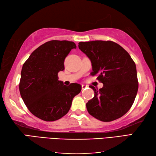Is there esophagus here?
<instances>
[{
	"label": "esophagus",
	"instance_id": "esophagus-1",
	"mask_svg": "<svg viewBox=\"0 0 156 156\" xmlns=\"http://www.w3.org/2000/svg\"><path fill=\"white\" fill-rule=\"evenodd\" d=\"M81 87H82V90H84V89H85L87 87V85H81Z\"/></svg>",
	"mask_w": 156,
	"mask_h": 156
}]
</instances>
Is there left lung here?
I'll return each mask as SVG.
<instances>
[{"label":"left lung","mask_w":156,"mask_h":156,"mask_svg":"<svg viewBox=\"0 0 156 156\" xmlns=\"http://www.w3.org/2000/svg\"><path fill=\"white\" fill-rule=\"evenodd\" d=\"M79 48L91 60V75H97L104 84L99 90L90 85L94 96L86 104L89 114L103 122L122 117L131 108L137 94L135 62L122 46L112 41L81 42Z\"/></svg>","instance_id":"left-lung-1"}]
</instances>
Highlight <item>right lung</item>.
<instances>
[{"label": "right lung", "mask_w": 156, "mask_h": 156, "mask_svg": "<svg viewBox=\"0 0 156 156\" xmlns=\"http://www.w3.org/2000/svg\"><path fill=\"white\" fill-rule=\"evenodd\" d=\"M73 42L51 40L31 54L21 70L19 88L25 106L35 116L45 121H55L67 114L72 101L81 86H69L58 80V73L65 69V59Z\"/></svg>", "instance_id": "1"}]
</instances>
